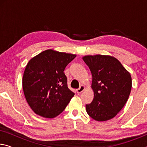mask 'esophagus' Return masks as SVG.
I'll use <instances>...</instances> for the list:
<instances>
[{
	"instance_id": "1",
	"label": "esophagus",
	"mask_w": 147,
	"mask_h": 147,
	"mask_svg": "<svg viewBox=\"0 0 147 147\" xmlns=\"http://www.w3.org/2000/svg\"><path fill=\"white\" fill-rule=\"evenodd\" d=\"M86 89L85 86H84V85H81L80 87V88L78 89H77L76 91H77V93H81L82 92H83L84 91V89Z\"/></svg>"
}]
</instances>
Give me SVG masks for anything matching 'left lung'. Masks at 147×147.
Segmentation results:
<instances>
[{
    "label": "left lung",
    "instance_id": "left-lung-1",
    "mask_svg": "<svg viewBox=\"0 0 147 147\" xmlns=\"http://www.w3.org/2000/svg\"><path fill=\"white\" fill-rule=\"evenodd\" d=\"M92 74L94 98L86 111L95 121H105L116 116L127 102L131 88L130 74L117 59L110 56H84Z\"/></svg>",
    "mask_w": 147,
    "mask_h": 147
}]
</instances>
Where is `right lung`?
<instances>
[{
	"mask_svg": "<svg viewBox=\"0 0 147 147\" xmlns=\"http://www.w3.org/2000/svg\"><path fill=\"white\" fill-rule=\"evenodd\" d=\"M75 54L49 49L27 63L23 77V88L27 102L35 113L45 118L59 115L74 93L67 87L63 71Z\"/></svg>",
	"mask_w": 147,
	"mask_h": 147,
	"instance_id": "1",
	"label": "right lung"
}]
</instances>
